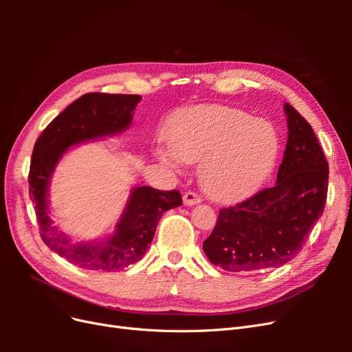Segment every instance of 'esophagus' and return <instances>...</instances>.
<instances>
[{"label":"esophagus","instance_id":"1","mask_svg":"<svg viewBox=\"0 0 352 352\" xmlns=\"http://www.w3.org/2000/svg\"><path fill=\"white\" fill-rule=\"evenodd\" d=\"M184 202H185V206H195V204H198V202H201V197L198 194L192 192V190H189V192L184 194Z\"/></svg>","mask_w":352,"mask_h":352}]
</instances>
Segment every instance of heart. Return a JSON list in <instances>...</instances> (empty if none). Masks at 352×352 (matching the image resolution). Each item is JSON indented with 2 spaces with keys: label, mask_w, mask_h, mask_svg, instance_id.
Segmentation results:
<instances>
[{
  "label": "heart",
  "mask_w": 352,
  "mask_h": 352,
  "mask_svg": "<svg viewBox=\"0 0 352 352\" xmlns=\"http://www.w3.org/2000/svg\"><path fill=\"white\" fill-rule=\"evenodd\" d=\"M279 154V135L264 119L226 105H197L176 111L167 124L163 163L199 162L202 185L219 201H239L260 188Z\"/></svg>",
  "instance_id": "obj_1"
}]
</instances>
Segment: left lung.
I'll return each instance as SVG.
<instances>
[{"instance_id": "obj_1", "label": "left lung", "mask_w": 352, "mask_h": 352, "mask_svg": "<svg viewBox=\"0 0 352 352\" xmlns=\"http://www.w3.org/2000/svg\"><path fill=\"white\" fill-rule=\"evenodd\" d=\"M287 135L278 180L270 188L219 211L202 243L208 260L226 272H265L295 258L322 217L329 164L311 124L285 104Z\"/></svg>"}]
</instances>
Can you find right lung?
I'll return each instance as SVG.
<instances>
[{"label": "right lung", "mask_w": 352, "mask_h": 352, "mask_svg": "<svg viewBox=\"0 0 352 352\" xmlns=\"http://www.w3.org/2000/svg\"><path fill=\"white\" fill-rule=\"evenodd\" d=\"M140 95L89 92L73 101L36 140L29 168V195L35 202L39 233L47 247L87 270L119 272L140 261L151 243L157 223L170 208L182 206L177 189L135 188L116 233L102 245L70 243L51 226L47 186L54 167L69 146L122 132L132 122Z\"/></svg>", "instance_id": "right-lung-1"}]
</instances>
